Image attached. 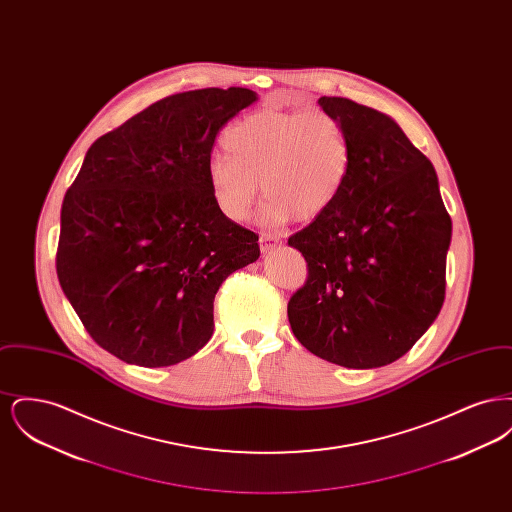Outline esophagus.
<instances>
[{"label": "esophagus", "mask_w": 512, "mask_h": 512, "mask_svg": "<svg viewBox=\"0 0 512 512\" xmlns=\"http://www.w3.org/2000/svg\"><path fill=\"white\" fill-rule=\"evenodd\" d=\"M278 244H280V238H278L276 234H270V232L261 234V238H259V245H261V251H263V253L274 249Z\"/></svg>", "instance_id": "esophagus-1"}]
</instances>
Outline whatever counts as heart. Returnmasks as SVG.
<instances>
[{"label": "heart", "instance_id": "b5f03b06", "mask_svg": "<svg viewBox=\"0 0 512 512\" xmlns=\"http://www.w3.org/2000/svg\"><path fill=\"white\" fill-rule=\"evenodd\" d=\"M228 155L211 159L207 178L220 211L247 219L259 184L263 222L313 220L328 211L351 171V140L343 122L324 111L263 109L228 128Z\"/></svg>", "mask_w": 512, "mask_h": 512}]
</instances>
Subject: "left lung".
Segmentation results:
<instances>
[{"mask_svg":"<svg viewBox=\"0 0 512 512\" xmlns=\"http://www.w3.org/2000/svg\"><path fill=\"white\" fill-rule=\"evenodd\" d=\"M318 103L343 122L353 157L334 205L288 240L307 261L290 326L328 363L390 365L441 311L451 217L430 159L397 122L351 99Z\"/></svg>","mask_w":512,"mask_h":512,"instance_id":"obj_1","label":"left lung"}]
</instances>
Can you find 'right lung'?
Here are the masks:
<instances>
[{
    "mask_svg": "<svg viewBox=\"0 0 512 512\" xmlns=\"http://www.w3.org/2000/svg\"><path fill=\"white\" fill-rule=\"evenodd\" d=\"M247 88L159 99L88 149L61 207L57 278L92 340L130 365L171 366L213 336L220 284L261 255L207 169Z\"/></svg>",
    "mask_w": 512,
    "mask_h": 512,
    "instance_id": "add662e5",
    "label": "right lung"
}]
</instances>
